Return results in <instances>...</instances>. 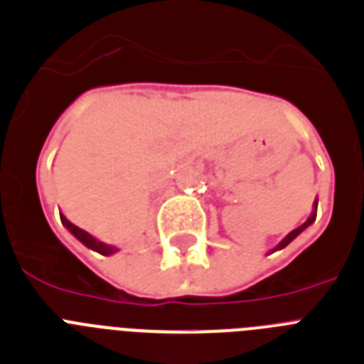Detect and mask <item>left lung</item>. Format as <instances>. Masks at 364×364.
Instances as JSON below:
<instances>
[{
  "label": "left lung",
  "instance_id": "8db88e82",
  "mask_svg": "<svg viewBox=\"0 0 364 364\" xmlns=\"http://www.w3.org/2000/svg\"><path fill=\"white\" fill-rule=\"evenodd\" d=\"M316 209H318V200H316V202H314V209H312V213H310V217L306 218V223H305V224H301L299 228H295L294 232H289L288 235H286V237L282 239V241H280V243L277 245V247H274L273 250H271V252H277V250H282V249H284V247H288V245L291 243V241H294V239L297 237V235H299L301 232H303V230L309 228L310 224H312V223H314V220H316ZM271 252H269V254H271Z\"/></svg>",
  "mask_w": 364,
  "mask_h": 364
}]
</instances>
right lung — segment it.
Instances as JSON below:
<instances>
[{
	"label": "right lung",
	"mask_w": 364,
	"mask_h": 364,
	"mask_svg": "<svg viewBox=\"0 0 364 364\" xmlns=\"http://www.w3.org/2000/svg\"><path fill=\"white\" fill-rule=\"evenodd\" d=\"M59 215H61V213H59ZM61 223H63L65 228L69 230V232L73 233V235H75L76 239H78L80 243L85 245L87 249L95 250V252L102 254V256H110V254L117 252V249H115V247H112V245L102 243V241H99V239H97V237H93V235L85 232V230H82V228H78V226H75V224L70 223V220H67V217H65V215H61Z\"/></svg>",
	"instance_id": "1"
}]
</instances>
